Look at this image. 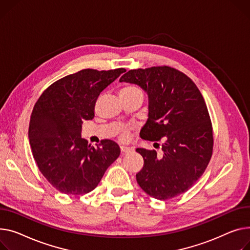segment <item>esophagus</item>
<instances>
[{"label":"esophagus","instance_id":"esophagus-1","mask_svg":"<svg viewBox=\"0 0 250 250\" xmlns=\"http://www.w3.org/2000/svg\"><path fill=\"white\" fill-rule=\"evenodd\" d=\"M121 151L123 154H127L131 152V148L127 147V146H121Z\"/></svg>","mask_w":250,"mask_h":250}]
</instances>
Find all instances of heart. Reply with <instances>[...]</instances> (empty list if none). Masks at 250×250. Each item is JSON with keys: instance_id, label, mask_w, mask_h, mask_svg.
Listing matches in <instances>:
<instances>
[{"instance_id": "b5f03b06", "label": "heart", "mask_w": 250, "mask_h": 250, "mask_svg": "<svg viewBox=\"0 0 250 250\" xmlns=\"http://www.w3.org/2000/svg\"><path fill=\"white\" fill-rule=\"evenodd\" d=\"M132 94H143L141 89L138 88L137 86L132 85V84H125L122 89H121V95L122 96H125V95H132ZM128 136V130L127 129H124L122 138L123 139H126Z\"/></svg>"}]
</instances>
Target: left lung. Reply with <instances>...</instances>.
I'll list each match as a JSON object with an SVG mask.
<instances>
[{"label":"left lung","mask_w":250,"mask_h":250,"mask_svg":"<svg viewBox=\"0 0 250 250\" xmlns=\"http://www.w3.org/2000/svg\"><path fill=\"white\" fill-rule=\"evenodd\" d=\"M120 81L137 84L148 95L141 138L164 141L161 156L155 149H136L144 158L138 184L159 200L186 192L203 175L213 152L212 124L200 90L186 74L165 65L128 70Z\"/></svg>","instance_id":"obj_1"}]
</instances>
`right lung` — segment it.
<instances>
[{
	"label": "right lung",
	"instance_id": "1",
	"mask_svg": "<svg viewBox=\"0 0 250 250\" xmlns=\"http://www.w3.org/2000/svg\"><path fill=\"white\" fill-rule=\"evenodd\" d=\"M125 68L83 69L52 83L38 98L29 124L33 157L46 180L67 195L91 192L121 148L110 140L97 147L81 138L83 121L92 120L98 95Z\"/></svg>",
	"mask_w": 250,
	"mask_h": 250
}]
</instances>
